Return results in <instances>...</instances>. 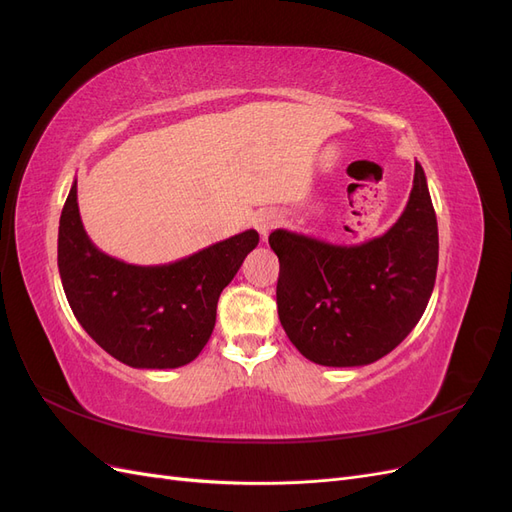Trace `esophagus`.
Wrapping results in <instances>:
<instances>
[{"instance_id":"esophagus-1","label":"esophagus","mask_w":512,"mask_h":512,"mask_svg":"<svg viewBox=\"0 0 512 512\" xmlns=\"http://www.w3.org/2000/svg\"><path fill=\"white\" fill-rule=\"evenodd\" d=\"M254 228L260 232L262 239L269 237V232L280 224V215H277L275 211H260L254 215Z\"/></svg>"}]
</instances>
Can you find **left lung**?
Masks as SVG:
<instances>
[{
	"mask_svg": "<svg viewBox=\"0 0 512 512\" xmlns=\"http://www.w3.org/2000/svg\"><path fill=\"white\" fill-rule=\"evenodd\" d=\"M277 314L305 359L327 367L369 365L421 320L436 284L438 222L421 164L408 205L380 237L335 245L277 228Z\"/></svg>",
	"mask_w": 512,
	"mask_h": 512,
	"instance_id": "1",
	"label": "left lung"
}]
</instances>
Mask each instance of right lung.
I'll list each match as a JSON object with an SVG mask.
<instances>
[{
  "label": "right lung",
  "mask_w": 512,
  "mask_h": 512,
  "mask_svg": "<svg viewBox=\"0 0 512 512\" xmlns=\"http://www.w3.org/2000/svg\"><path fill=\"white\" fill-rule=\"evenodd\" d=\"M258 245L245 230L168 265H128L91 243L76 181L59 218L57 267L76 320L117 361L136 369L192 363L215 327L222 290Z\"/></svg>",
  "instance_id": "obj_1"
}]
</instances>
